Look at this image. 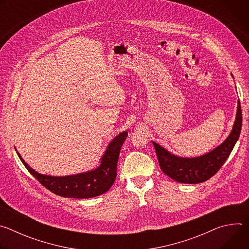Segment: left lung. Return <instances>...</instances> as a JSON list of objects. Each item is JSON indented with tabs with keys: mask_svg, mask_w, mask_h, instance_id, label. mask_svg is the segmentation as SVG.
<instances>
[{
	"mask_svg": "<svg viewBox=\"0 0 249 249\" xmlns=\"http://www.w3.org/2000/svg\"><path fill=\"white\" fill-rule=\"evenodd\" d=\"M242 126L240 102L237 101L236 118L229 137L212 152L198 158H180L153 142L160 169L173 180L197 184L210 179L225 163L238 140Z\"/></svg>",
	"mask_w": 249,
	"mask_h": 249,
	"instance_id": "1",
	"label": "left lung"
}]
</instances>
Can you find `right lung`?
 <instances>
[{
    "mask_svg": "<svg viewBox=\"0 0 249 249\" xmlns=\"http://www.w3.org/2000/svg\"><path fill=\"white\" fill-rule=\"evenodd\" d=\"M128 133L126 131L116 136L104 152L100 160V164L93 170L68 176L43 175L32 169L18 153L27 170L45 188L56 195L67 198H91L99 196L109 188L117 176V161L119 153Z\"/></svg>",
    "mask_w": 249,
    "mask_h": 249,
    "instance_id": "right-lung-1",
    "label": "right lung"
}]
</instances>
